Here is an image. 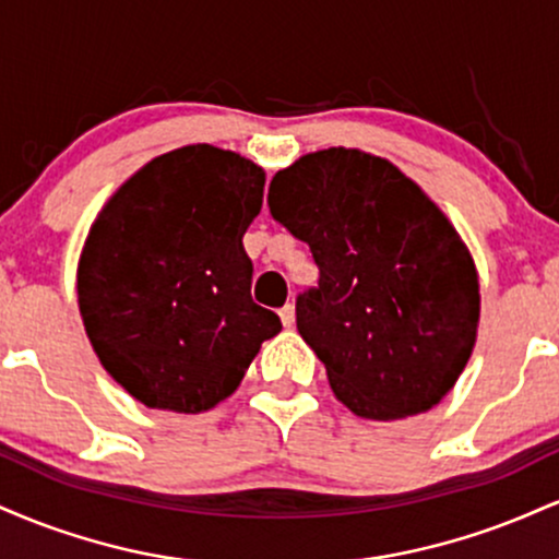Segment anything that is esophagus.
Here are the masks:
<instances>
[{"mask_svg":"<svg viewBox=\"0 0 559 559\" xmlns=\"http://www.w3.org/2000/svg\"><path fill=\"white\" fill-rule=\"evenodd\" d=\"M281 323H284V329H292L294 325V320H297V312H294V305H286V307H281Z\"/></svg>","mask_w":559,"mask_h":559,"instance_id":"esophagus-1","label":"esophagus"}]
</instances>
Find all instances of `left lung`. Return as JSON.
Returning a JSON list of instances; mask_svg holds the SVG:
<instances>
[{"label":"left lung","mask_w":559,"mask_h":559,"mask_svg":"<svg viewBox=\"0 0 559 559\" xmlns=\"http://www.w3.org/2000/svg\"><path fill=\"white\" fill-rule=\"evenodd\" d=\"M267 204L320 267L297 329L336 400L368 420L436 407L480 318L476 262L439 204L389 159L346 146L275 173Z\"/></svg>","instance_id":"8db88e82"}]
</instances>
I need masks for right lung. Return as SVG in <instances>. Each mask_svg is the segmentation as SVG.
I'll return each mask as SVG.
<instances>
[{
	"label": "right lung",
	"instance_id": "add662e5",
	"mask_svg": "<svg viewBox=\"0 0 559 559\" xmlns=\"http://www.w3.org/2000/svg\"><path fill=\"white\" fill-rule=\"evenodd\" d=\"M265 170L213 144L165 152L107 199L79 260L102 368L152 409L197 415L239 389L275 312L254 305L243 234Z\"/></svg>",
	"mask_w": 559,
	"mask_h": 559
}]
</instances>
